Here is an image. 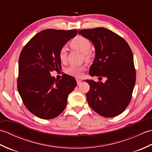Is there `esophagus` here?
<instances>
[{"instance_id": "34e87169", "label": "esophagus", "mask_w": 152, "mask_h": 152, "mask_svg": "<svg viewBox=\"0 0 152 152\" xmlns=\"http://www.w3.org/2000/svg\"><path fill=\"white\" fill-rule=\"evenodd\" d=\"M76 82H77V84L80 85L82 83V80H80V79H76Z\"/></svg>"}]
</instances>
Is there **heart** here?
<instances>
[{
	"label": "heart",
	"mask_w": 152,
	"mask_h": 152,
	"mask_svg": "<svg viewBox=\"0 0 152 152\" xmlns=\"http://www.w3.org/2000/svg\"><path fill=\"white\" fill-rule=\"evenodd\" d=\"M70 46L73 49L80 51L83 54L86 59H89L90 57L89 51L91 50V42L88 38L83 36H78L70 41ZM67 51L65 47H61L58 51V57L61 62H64L66 59ZM85 67L80 66L72 65L67 69V72L71 75L80 76L82 74V71L84 70Z\"/></svg>",
	"instance_id": "obj_1"
}]
</instances>
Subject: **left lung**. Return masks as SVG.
Segmentation results:
<instances>
[{
	"label": "left lung",
	"mask_w": 152,
	"mask_h": 152,
	"mask_svg": "<svg viewBox=\"0 0 152 152\" xmlns=\"http://www.w3.org/2000/svg\"><path fill=\"white\" fill-rule=\"evenodd\" d=\"M78 33L93 43L95 57L89 70L101 80H86L90 88L87 101L103 117L112 118L124 112L131 102L136 82V70L130 46L121 37L103 27L82 29Z\"/></svg>",
	"instance_id": "left-lung-1"
}]
</instances>
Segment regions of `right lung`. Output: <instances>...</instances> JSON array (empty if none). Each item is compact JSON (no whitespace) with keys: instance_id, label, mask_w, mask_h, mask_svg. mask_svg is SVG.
Masks as SVG:
<instances>
[{"instance_id":"1","label":"right lung","mask_w":152,"mask_h":152,"mask_svg":"<svg viewBox=\"0 0 152 152\" xmlns=\"http://www.w3.org/2000/svg\"><path fill=\"white\" fill-rule=\"evenodd\" d=\"M78 31L44 30L32 38L21 51L18 92L26 108L41 119L60 115L66 106L68 95L76 86L72 76L64 74L59 80L50 72L61 66L58 51Z\"/></svg>"}]
</instances>
